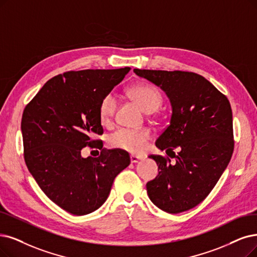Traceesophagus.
<instances>
[{"label":"esophagus","mask_w":257,"mask_h":257,"mask_svg":"<svg viewBox=\"0 0 257 257\" xmlns=\"http://www.w3.org/2000/svg\"><path fill=\"white\" fill-rule=\"evenodd\" d=\"M141 159H142L141 157H138V156H135V155H132L131 156V162L132 163H136V162H138Z\"/></svg>","instance_id":"esophagus-1"}]
</instances>
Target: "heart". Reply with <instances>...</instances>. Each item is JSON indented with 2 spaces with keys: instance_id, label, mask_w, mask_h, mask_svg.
Wrapping results in <instances>:
<instances>
[{
  "instance_id": "heart-1",
  "label": "heart",
  "mask_w": 257,
  "mask_h": 257,
  "mask_svg": "<svg viewBox=\"0 0 257 257\" xmlns=\"http://www.w3.org/2000/svg\"><path fill=\"white\" fill-rule=\"evenodd\" d=\"M128 96L135 100L146 112L155 111L162 103L161 91L150 83L133 85L127 89ZM117 107V98L112 93L106 94L101 99L99 104V118L103 124L107 125L114 118ZM151 133L148 130L119 128L108 138L111 148L126 151L132 154H140L145 151Z\"/></svg>"
}]
</instances>
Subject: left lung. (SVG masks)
I'll use <instances>...</instances> for the list:
<instances>
[{
    "mask_svg": "<svg viewBox=\"0 0 257 257\" xmlns=\"http://www.w3.org/2000/svg\"><path fill=\"white\" fill-rule=\"evenodd\" d=\"M134 73L159 86L172 105L170 124L156 140V147L166 150L176 162L160 155L150 156L159 173L147 183L148 195L164 212L188 211L208 196L232 157L230 102L206 78L191 71L135 68Z\"/></svg>",
    "mask_w": 257,
    "mask_h": 257,
    "instance_id": "obj_1",
    "label": "left lung"
}]
</instances>
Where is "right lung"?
Returning a JSON list of instances; mask_svg holds the SVG:
<instances>
[{
    "label": "right lung",
    "instance_id": "obj_1",
    "mask_svg": "<svg viewBox=\"0 0 257 257\" xmlns=\"http://www.w3.org/2000/svg\"><path fill=\"white\" fill-rule=\"evenodd\" d=\"M130 67L67 71L48 80L26 105L21 122L24 159L39 187L60 208L85 215L105 202L115 177L131 162L128 153L104 150L99 118L101 99ZM99 148L83 159L81 149Z\"/></svg>",
    "mask_w": 257,
    "mask_h": 257
}]
</instances>
